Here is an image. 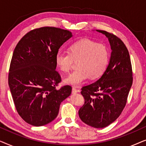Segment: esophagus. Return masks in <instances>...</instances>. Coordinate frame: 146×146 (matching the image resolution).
Returning a JSON list of instances; mask_svg holds the SVG:
<instances>
[{"label":"esophagus","instance_id":"1","mask_svg":"<svg viewBox=\"0 0 146 146\" xmlns=\"http://www.w3.org/2000/svg\"><path fill=\"white\" fill-rule=\"evenodd\" d=\"M72 94H76L78 92V90L75 87H73L72 88Z\"/></svg>","mask_w":146,"mask_h":146}]
</instances>
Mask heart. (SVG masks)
I'll use <instances>...</instances> for the list:
<instances>
[{"instance_id":"1","label":"heart","mask_w":146,"mask_h":146,"mask_svg":"<svg viewBox=\"0 0 146 146\" xmlns=\"http://www.w3.org/2000/svg\"><path fill=\"white\" fill-rule=\"evenodd\" d=\"M109 58V50L104 44L82 39L70 46L68 53L58 52L55 62L62 72H68L74 62H77V69L65 79V82L78 86L89 77L93 80L101 77L107 68Z\"/></svg>"}]
</instances>
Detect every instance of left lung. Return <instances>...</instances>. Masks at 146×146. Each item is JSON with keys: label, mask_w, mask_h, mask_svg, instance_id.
<instances>
[{"label": "left lung", "mask_w": 146, "mask_h": 146, "mask_svg": "<svg viewBox=\"0 0 146 146\" xmlns=\"http://www.w3.org/2000/svg\"><path fill=\"white\" fill-rule=\"evenodd\" d=\"M106 35L111 46L109 64L100 78L82 88L85 102L79 110L81 120L95 128H102L113 122L125 106L133 82L129 52L122 40L112 33Z\"/></svg>", "instance_id": "left-lung-1"}]
</instances>
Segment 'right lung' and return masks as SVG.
<instances>
[{
	"label": "right lung",
	"instance_id": "right-lung-1",
	"mask_svg": "<svg viewBox=\"0 0 146 146\" xmlns=\"http://www.w3.org/2000/svg\"><path fill=\"white\" fill-rule=\"evenodd\" d=\"M72 36L68 30L44 27L32 30L16 46L10 64L9 85L16 109L26 122L42 126L58 114L62 102L69 96V85L56 70L55 55Z\"/></svg>",
	"mask_w": 146,
	"mask_h": 146
}]
</instances>
